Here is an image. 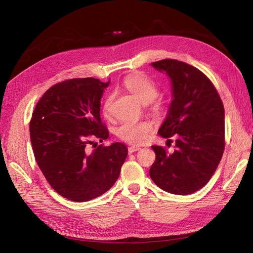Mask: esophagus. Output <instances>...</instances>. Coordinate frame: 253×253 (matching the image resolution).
<instances>
[{
  "mask_svg": "<svg viewBox=\"0 0 253 253\" xmlns=\"http://www.w3.org/2000/svg\"><path fill=\"white\" fill-rule=\"evenodd\" d=\"M139 150H141L140 147H135V145H132V147L128 148V154H133L134 152H137V151H139Z\"/></svg>",
  "mask_w": 253,
  "mask_h": 253,
  "instance_id": "34e87169",
  "label": "esophagus"
}]
</instances>
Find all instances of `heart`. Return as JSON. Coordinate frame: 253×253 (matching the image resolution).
Here are the masks:
<instances>
[{
    "mask_svg": "<svg viewBox=\"0 0 253 253\" xmlns=\"http://www.w3.org/2000/svg\"><path fill=\"white\" fill-rule=\"evenodd\" d=\"M124 86L142 104L151 103L158 96V87L156 84L140 73L126 76L124 80ZM112 101L113 96H109L103 102L102 112L106 116L110 114ZM156 109H158V105H156ZM153 128L154 126L150 121L126 120L117 126L116 135L121 140L127 143L142 144L148 141Z\"/></svg>",
    "mask_w": 253,
    "mask_h": 253,
    "instance_id": "heart-1",
    "label": "heart"
}]
</instances>
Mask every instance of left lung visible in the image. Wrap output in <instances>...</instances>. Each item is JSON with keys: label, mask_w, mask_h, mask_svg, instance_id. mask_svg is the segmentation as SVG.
I'll return each instance as SVG.
<instances>
[{"label": "left lung", "mask_w": 253, "mask_h": 253, "mask_svg": "<svg viewBox=\"0 0 253 253\" xmlns=\"http://www.w3.org/2000/svg\"><path fill=\"white\" fill-rule=\"evenodd\" d=\"M171 82L172 101L158 129L176 137L175 150L152 145L156 154L150 176L160 189L188 195L210 180L225 149V110L212 82L196 67L166 59L151 64ZM170 140V139H169Z\"/></svg>", "instance_id": "obj_1"}]
</instances>
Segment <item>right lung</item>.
<instances>
[{
    "label": "right lung",
    "instance_id": "obj_1",
    "mask_svg": "<svg viewBox=\"0 0 253 253\" xmlns=\"http://www.w3.org/2000/svg\"><path fill=\"white\" fill-rule=\"evenodd\" d=\"M110 81L72 79L51 86L37 103L30 141L37 164L52 189L67 200L87 202L110 190L119 177L127 148L113 142L88 152L90 138H109L100 101Z\"/></svg>",
    "mask_w": 253,
    "mask_h": 253
}]
</instances>
